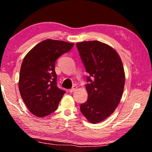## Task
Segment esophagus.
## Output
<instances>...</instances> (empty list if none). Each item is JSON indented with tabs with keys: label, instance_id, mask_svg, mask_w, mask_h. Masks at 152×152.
Masks as SVG:
<instances>
[{
	"label": "esophagus",
	"instance_id": "obj_1",
	"mask_svg": "<svg viewBox=\"0 0 152 152\" xmlns=\"http://www.w3.org/2000/svg\"><path fill=\"white\" fill-rule=\"evenodd\" d=\"M76 89H77V86H74L72 87V88L71 89L69 90V92H73L74 91H75Z\"/></svg>",
	"mask_w": 152,
	"mask_h": 152
}]
</instances>
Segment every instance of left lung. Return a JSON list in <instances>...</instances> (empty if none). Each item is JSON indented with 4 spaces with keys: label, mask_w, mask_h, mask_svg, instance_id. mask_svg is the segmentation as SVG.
<instances>
[{
    "label": "left lung",
    "mask_w": 152,
    "mask_h": 152,
    "mask_svg": "<svg viewBox=\"0 0 152 152\" xmlns=\"http://www.w3.org/2000/svg\"><path fill=\"white\" fill-rule=\"evenodd\" d=\"M89 76L86 89L88 100L80 104V111L91 123L102 121L116 109L125 85L122 61L114 49L99 41L76 43Z\"/></svg>",
    "instance_id": "1"
}]
</instances>
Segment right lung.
Listing matches in <instances>:
<instances>
[{
  "mask_svg": "<svg viewBox=\"0 0 152 152\" xmlns=\"http://www.w3.org/2000/svg\"><path fill=\"white\" fill-rule=\"evenodd\" d=\"M74 43L45 39L31 49L20 66L19 89L29 111L43 117L57 109L66 91L57 86L56 60L73 48Z\"/></svg>",
  "mask_w": 152,
  "mask_h": 152,
  "instance_id": "1",
  "label": "right lung"
}]
</instances>
